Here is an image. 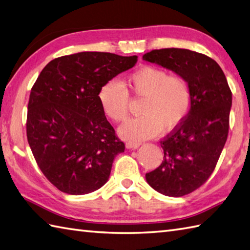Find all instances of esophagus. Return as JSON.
<instances>
[{
	"mask_svg": "<svg viewBox=\"0 0 250 250\" xmlns=\"http://www.w3.org/2000/svg\"><path fill=\"white\" fill-rule=\"evenodd\" d=\"M142 144V143L140 142H128L125 144L126 148H129V149H136L137 147H140V145Z\"/></svg>",
	"mask_w": 250,
	"mask_h": 250,
	"instance_id": "obj_1",
	"label": "esophagus"
}]
</instances>
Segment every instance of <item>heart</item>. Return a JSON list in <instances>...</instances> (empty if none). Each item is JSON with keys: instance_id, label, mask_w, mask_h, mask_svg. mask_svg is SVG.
<instances>
[{"instance_id": "1", "label": "heart", "mask_w": 250, "mask_h": 250, "mask_svg": "<svg viewBox=\"0 0 250 250\" xmlns=\"http://www.w3.org/2000/svg\"><path fill=\"white\" fill-rule=\"evenodd\" d=\"M143 99L142 116L120 126L126 140L143 141L158 135L161 130L173 131L187 118L192 105V89L179 74H169L157 66H143L126 77L125 87L116 81L101 88L99 99L106 116L115 122L129 117L130 98Z\"/></svg>"}]
</instances>
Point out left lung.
<instances>
[{
    "label": "left lung",
    "instance_id": "obj_1",
    "mask_svg": "<svg viewBox=\"0 0 250 250\" xmlns=\"http://www.w3.org/2000/svg\"><path fill=\"white\" fill-rule=\"evenodd\" d=\"M143 59L168 68L189 82L192 105L187 118L160 142L161 166L146 174L147 183L167 196L200 188L214 172L229 133L232 92L215 60L189 49H155Z\"/></svg>",
    "mask_w": 250,
    "mask_h": 250
}]
</instances>
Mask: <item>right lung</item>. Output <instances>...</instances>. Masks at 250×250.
Returning <instances> with one entry per match:
<instances>
[{
	"label": "right lung",
	"instance_id": "add662e5",
	"mask_svg": "<svg viewBox=\"0 0 250 250\" xmlns=\"http://www.w3.org/2000/svg\"><path fill=\"white\" fill-rule=\"evenodd\" d=\"M136 62L137 56L84 51L54 59L37 77L26 137L41 171L62 192L87 194L108 180L125 144L106 119L99 93Z\"/></svg>",
	"mask_w": 250,
	"mask_h": 250
}]
</instances>
